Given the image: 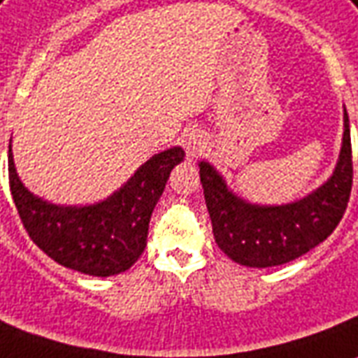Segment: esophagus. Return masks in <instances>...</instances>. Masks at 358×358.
Masks as SVG:
<instances>
[{"instance_id": "esophagus-1", "label": "esophagus", "mask_w": 358, "mask_h": 358, "mask_svg": "<svg viewBox=\"0 0 358 358\" xmlns=\"http://www.w3.org/2000/svg\"><path fill=\"white\" fill-rule=\"evenodd\" d=\"M182 145L186 149V155L189 159H194L197 155L203 153L205 149V139L199 131H187L184 139H182Z\"/></svg>"}]
</instances>
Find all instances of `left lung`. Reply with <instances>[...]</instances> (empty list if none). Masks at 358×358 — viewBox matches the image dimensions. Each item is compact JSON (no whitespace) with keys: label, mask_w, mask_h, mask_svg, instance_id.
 <instances>
[{"label":"left lung","mask_w":358,"mask_h":358,"mask_svg":"<svg viewBox=\"0 0 358 358\" xmlns=\"http://www.w3.org/2000/svg\"><path fill=\"white\" fill-rule=\"evenodd\" d=\"M343 141L331 176L308 196L283 205L250 203L236 196L213 164L199 162L207 211L217 246L246 267L292 262L336 231L353 186L351 131L343 112Z\"/></svg>","instance_id":"left-lung-1"}]
</instances>
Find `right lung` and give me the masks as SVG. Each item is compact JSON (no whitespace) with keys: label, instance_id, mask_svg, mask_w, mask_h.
<instances>
[{"label":"right lung","instance_id":"right-lung-1","mask_svg":"<svg viewBox=\"0 0 358 358\" xmlns=\"http://www.w3.org/2000/svg\"><path fill=\"white\" fill-rule=\"evenodd\" d=\"M184 157L182 147H171L143 162L106 199L57 205L24 187L9 145V186L24 229L46 256L79 273L110 277L129 269L143 254L155 205Z\"/></svg>","mask_w":358,"mask_h":358}]
</instances>
